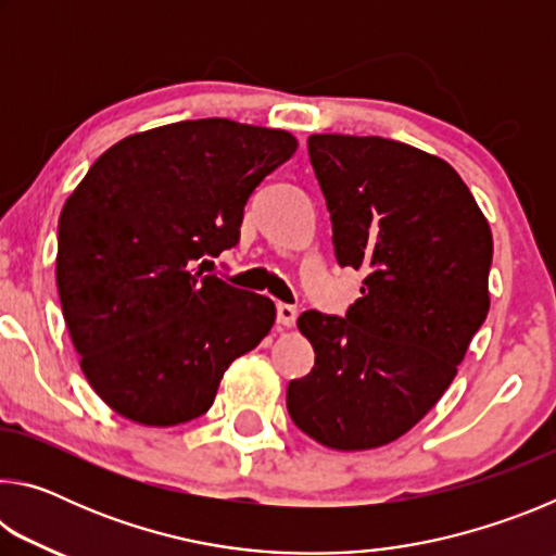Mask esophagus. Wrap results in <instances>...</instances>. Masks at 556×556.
I'll list each match as a JSON object with an SVG mask.
<instances>
[{
	"instance_id": "1",
	"label": "esophagus",
	"mask_w": 556,
	"mask_h": 556,
	"mask_svg": "<svg viewBox=\"0 0 556 556\" xmlns=\"http://www.w3.org/2000/svg\"><path fill=\"white\" fill-rule=\"evenodd\" d=\"M296 306H291V304H285V301H279L277 304V321L281 324V326H291L296 321Z\"/></svg>"
}]
</instances>
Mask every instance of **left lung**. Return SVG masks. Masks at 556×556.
Returning <instances> with one entry per match:
<instances>
[{
    "label": "left lung",
    "mask_w": 556,
    "mask_h": 556,
    "mask_svg": "<svg viewBox=\"0 0 556 556\" xmlns=\"http://www.w3.org/2000/svg\"><path fill=\"white\" fill-rule=\"evenodd\" d=\"M341 267L365 269L345 318L304 312L316 363L287 388L294 425L338 451L400 439L454 380L488 316L493 235L441 159L382 137H308Z\"/></svg>",
    "instance_id": "obj_1"
}]
</instances>
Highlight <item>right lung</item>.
<instances>
[{
	"instance_id": "1",
	"label": "right lung",
	"mask_w": 556,
	"mask_h": 556,
	"mask_svg": "<svg viewBox=\"0 0 556 556\" xmlns=\"http://www.w3.org/2000/svg\"><path fill=\"white\" fill-rule=\"evenodd\" d=\"M294 149L281 129L174 122L108 149L65 201L63 318L92 390L122 417H201L228 365L269 333L275 304L203 267L240 242L244 203Z\"/></svg>"
}]
</instances>
